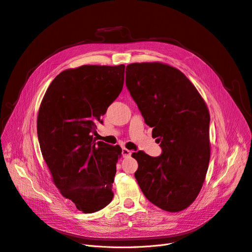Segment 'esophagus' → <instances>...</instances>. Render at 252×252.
<instances>
[{
	"label": "esophagus",
	"mask_w": 252,
	"mask_h": 252,
	"mask_svg": "<svg viewBox=\"0 0 252 252\" xmlns=\"http://www.w3.org/2000/svg\"><path fill=\"white\" fill-rule=\"evenodd\" d=\"M122 154H123V158H130L131 154H132V151L128 150L127 148H123Z\"/></svg>",
	"instance_id": "34e87169"
}]
</instances>
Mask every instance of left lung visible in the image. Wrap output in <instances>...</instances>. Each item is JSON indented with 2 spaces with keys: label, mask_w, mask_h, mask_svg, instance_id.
<instances>
[{
  "label": "left lung",
  "mask_w": 252,
  "mask_h": 252,
  "mask_svg": "<svg viewBox=\"0 0 252 252\" xmlns=\"http://www.w3.org/2000/svg\"><path fill=\"white\" fill-rule=\"evenodd\" d=\"M126 86L160 157L132 153L138 162L135 179L144 196L167 212H180L196 200L209 166L210 113L188 77L166 63H135L126 67Z\"/></svg>",
  "instance_id": "obj_1"
}]
</instances>
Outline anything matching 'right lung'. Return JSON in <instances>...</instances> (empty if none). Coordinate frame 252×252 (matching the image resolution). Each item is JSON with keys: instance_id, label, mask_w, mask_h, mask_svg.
Here are the masks:
<instances>
[{"instance_id": "obj_1", "label": "right lung", "mask_w": 252, "mask_h": 252, "mask_svg": "<svg viewBox=\"0 0 252 252\" xmlns=\"http://www.w3.org/2000/svg\"><path fill=\"white\" fill-rule=\"evenodd\" d=\"M125 65H82L51 82L37 116V134L51 180L62 195L85 214L113 199L119 145L95 141V123L124 85Z\"/></svg>"}]
</instances>
